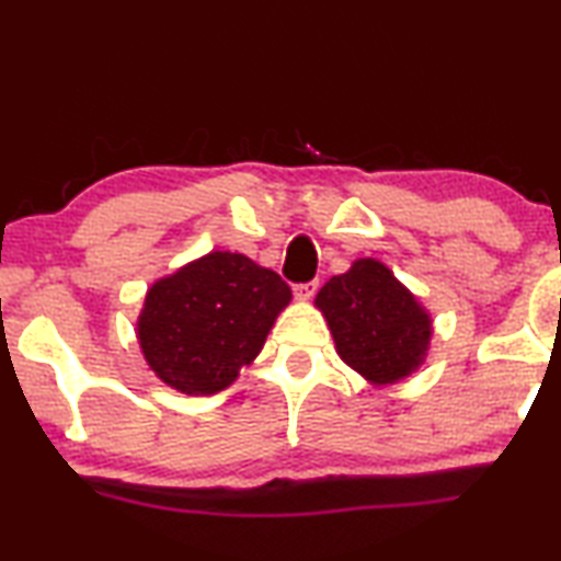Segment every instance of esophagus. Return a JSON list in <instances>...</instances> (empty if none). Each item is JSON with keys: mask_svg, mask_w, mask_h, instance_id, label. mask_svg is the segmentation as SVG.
<instances>
[{"mask_svg": "<svg viewBox=\"0 0 561 561\" xmlns=\"http://www.w3.org/2000/svg\"><path fill=\"white\" fill-rule=\"evenodd\" d=\"M320 282L312 279V282H305V284H295V297L297 299H312L314 291H318Z\"/></svg>", "mask_w": 561, "mask_h": 561, "instance_id": "1", "label": "esophagus"}]
</instances>
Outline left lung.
<instances>
[{"label":"left lung","mask_w":561,"mask_h":561,"mask_svg":"<svg viewBox=\"0 0 561 561\" xmlns=\"http://www.w3.org/2000/svg\"><path fill=\"white\" fill-rule=\"evenodd\" d=\"M337 356L376 386L412 376L427 358L432 318L391 270L376 259H356L318 291Z\"/></svg>","instance_id":"1"}]
</instances>
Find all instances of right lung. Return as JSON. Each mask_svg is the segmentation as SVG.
<instances>
[{
  "mask_svg": "<svg viewBox=\"0 0 561 561\" xmlns=\"http://www.w3.org/2000/svg\"><path fill=\"white\" fill-rule=\"evenodd\" d=\"M291 289L243 254L210 251L149 287L139 348L157 378L195 397L224 391L264 348Z\"/></svg>",
  "mask_w": 561,
  "mask_h": 561,
  "instance_id": "1",
  "label": "right lung"
}]
</instances>
